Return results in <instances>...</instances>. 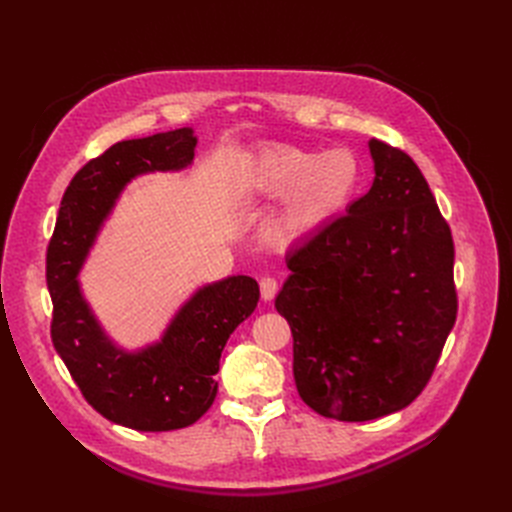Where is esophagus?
<instances>
[{"mask_svg": "<svg viewBox=\"0 0 512 512\" xmlns=\"http://www.w3.org/2000/svg\"><path fill=\"white\" fill-rule=\"evenodd\" d=\"M277 290H280V284H277L275 277H262L260 280V297L265 301H271Z\"/></svg>", "mask_w": 512, "mask_h": 512, "instance_id": "obj_1", "label": "esophagus"}]
</instances>
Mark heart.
Instances as JSON below:
<instances>
[{
  "label": "heart",
  "mask_w": 512,
  "mask_h": 512,
  "mask_svg": "<svg viewBox=\"0 0 512 512\" xmlns=\"http://www.w3.org/2000/svg\"><path fill=\"white\" fill-rule=\"evenodd\" d=\"M359 183L361 164L344 147L318 151L277 143L256 153L243 192L254 203L280 200L265 222V237L273 245H292L335 222Z\"/></svg>",
  "instance_id": "obj_1"
}]
</instances>
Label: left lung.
<instances>
[{"instance_id": "left-lung-1", "label": "left lung", "mask_w": 512, "mask_h": 512, "mask_svg": "<svg viewBox=\"0 0 512 512\" xmlns=\"http://www.w3.org/2000/svg\"><path fill=\"white\" fill-rule=\"evenodd\" d=\"M369 153V192L288 254L275 299L301 399L348 423L410 406L457 318L451 228L423 173L378 138Z\"/></svg>"}]
</instances>
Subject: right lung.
Returning <instances> with one entry per match:
<instances>
[{
	"label": "right lung",
	"mask_w": 512,
	"mask_h": 512,
	"mask_svg": "<svg viewBox=\"0 0 512 512\" xmlns=\"http://www.w3.org/2000/svg\"><path fill=\"white\" fill-rule=\"evenodd\" d=\"M196 143L192 128H179L121 141L87 162L61 198L46 250L53 346L89 404L136 431L188 427L211 408L222 350L260 297L247 275L207 284L179 307L158 342L138 350L117 346L85 299L79 273L121 192L141 175L188 168Z\"/></svg>",
	"instance_id": "right-lung-1"
}]
</instances>
